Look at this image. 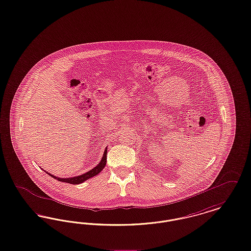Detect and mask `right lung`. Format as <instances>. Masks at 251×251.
Wrapping results in <instances>:
<instances>
[{
    "label": "right lung",
    "mask_w": 251,
    "mask_h": 251,
    "mask_svg": "<svg viewBox=\"0 0 251 251\" xmlns=\"http://www.w3.org/2000/svg\"><path fill=\"white\" fill-rule=\"evenodd\" d=\"M106 154H107V148L105 149L104 153H103V157L101 158V160H100V162L98 164V166H96L93 169L89 170L88 172H86V173H84V174H82V175H80V176H76V177H72V178H64V179H63V178L55 177V176H53V175L48 173L47 171H46V172L48 173L49 175H50L51 178L58 179L59 181L68 182V183H72V184H79V183L84 182L86 179H90V178L94 177L96 175H98V174L104 168L105 165H106V158H107Z\"/></svg>",
    "instance_id": "right-lung-1"
}]
</instances>
